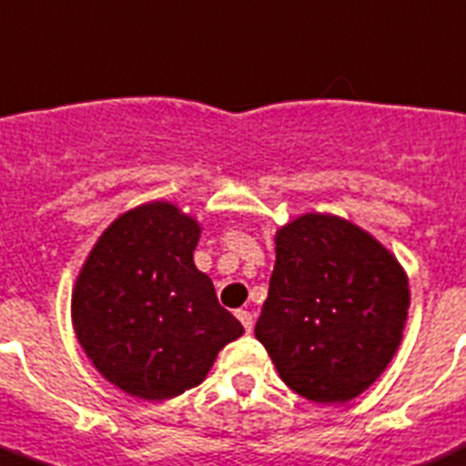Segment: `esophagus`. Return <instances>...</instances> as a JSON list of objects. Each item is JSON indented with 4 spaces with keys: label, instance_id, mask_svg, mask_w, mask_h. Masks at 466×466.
<instances>
[{
    "label": "esophagus",
    "instance_id": "obj_1",
    "mask_svg": "<svg viewBox=\"0 0 466 466\" xmlns=\"http://www.w3.org/2000/svg\"><path fill=\"white\" fill-rule=\"evenodd\" d=\"M237 317H238V321H241L243 329H246L248 333L253 331V324H255L253 312H250V310H237Z\"/></svg>",
    "mask_w": 466,
    "mask_h": 466
}]
</instances>
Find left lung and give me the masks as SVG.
I'll return each mask as SVG.
<instances>
[{
  "label": "left lung",
  "mask_w": 466,
  "mask_h": 466,
  "mask_svg": "<svg viewBox=\"0 0 466 466\" xmlns=\"http://www.w3.org/2000/svg\"><path fill=\"white\" fill-rule=\"evenodd\" d=\"M407 310V273L375 237L331 213H306L276 232L255 336L289 389L347 402L386 370Z\"/></svg>",
  "instance_id": "left-lung-1"
}]
</instances>
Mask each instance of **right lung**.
Returning a JSON list of instances; mask_svg holds the SVG:
<instances>
[{
  "instance_id": "add662e5",
  "label": "right lung",
  "mask_w": 466,
  "mask_h": 466,
  "mask_svg": "<svg viewBox=\"0 0 466 466\" xmlns=\"http://www.w3.org/2000/svg\"><path fill=\"white\" fill-rule=\"evenodd\" d=\"M199 229L174 204H140L101 234L76 280L82 350L135 398L169 400L202 384L218 351L243 333L195 267Z\"/></svg>"
}]
</instances>
